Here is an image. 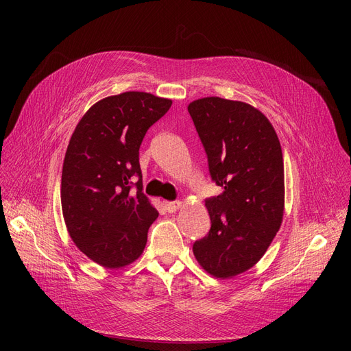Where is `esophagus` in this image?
<instances>
[{
	"label": "esophagus",
	"instance_id": "1",
	"mask_svg": "<svg viewBox=\"0 0 351 351\" xmlns=\"http://www.w3.org/2000/svg\"><path fill=\"white\" fill-rule=\"evenodd\" d=\"M163 206H165V209H166V212H169V213H173V212H176L180 206H182V202H179V200H175V202H163Z\"/></svg>",
	"mask_w": 351,
	"mask_h": 351
}]
</instances>
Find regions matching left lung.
<instances>
[{"label":"left lung","instance_id":"left-lung-1","mask_svg":"<svg viewBox=\"0 0 351 351\" xmlns=\"http://www.w3.org/2000/svg\"><path fill=\"white\" fill-rule=\"evenodd\" d=\"M188 110L210 178L223 189L205 200L212 226L193 254L208 273L228 279L259 262L282 225V147L269 119L249 104L209 97Z\"/></svg>","mask_w":351,"mask_h":351}]
</instances>
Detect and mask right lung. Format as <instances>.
<instances>
[{"mask_svg":"<svg viewBox=\"0 0 351 351\" xmlns=\"http://www.w3.org/2000/svg\"><path fill=\"white\" fill-rule=\"evenodd\" d=\"M172 105L146 92H123L94 106L77 125L64 159L61 205L69 236L109 269L142 254L158 217L142 193L139 147Z\"/></svg>","mask_w":351,"mask_h":351,"instance_id":"obj_1","label":"right lung"}]
</instances>
